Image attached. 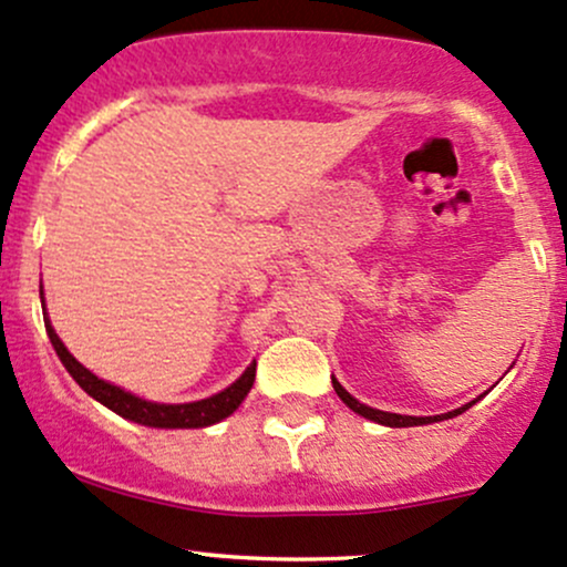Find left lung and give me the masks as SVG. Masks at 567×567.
<instances>
[{"label": "left lung", "mask_w": 567, "mask_h": 567, "mask_svg": "<svg viewBox=\"0 0 567 567\" xmlns=\"http://www.w3.org/2000/svg\"><path fill=\"white\" fill-rule=\"evenodd\" d=\"M331 379H333V390H336V395H339L341 401H344L347 406H350L354 414H360V416H365V420H371V422H379V425H388V427H414V425H431V422H441V420H452V416L463 414L465 409H471V406H474L476 401H482V395H478L476 401L465 403V406L455 409V412L435 414V416H409V414H393V412H379V409H371V406H365V403H360L358 398H352L350 393H347L344 388H341V384H339V379H336V377H331Z\"/></svg>", "instance_id": "obj_1"}]
</instances>
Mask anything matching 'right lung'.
<instances>
[{"label":"right lung","instance_id":"1","mask_svg":"<svg viewBox=\"0 0 567 567\" xmlns=\"http://www.w3.org/2000/svg\"><path fill=\"white\" fill-rule=\"evenodd\" d=\"M40 298H42V315H45L48 339H51L53 350L59 354L61 363H64V369L70 371V377L93 398V401H99L102 406H107L115 414H121L123 420H132L136 425H147V427H166V431H174V427H207V425H215V422L226 420V416H231L236 409H239V403L245 401L247 393H250L255 382V360L247 365L245 374L236 379L234 384H228V388L220 390V393L202 398V401H190V403L145 401V398L117 388V384L104 382V379H99L93 371L85 369L80 360H74V354L66 350L64 341L59 339V333L53 331L51 320H48L45 296L40 293Z\"/></svg>","mask_w":567,"mask_h":567}]
</instances>
